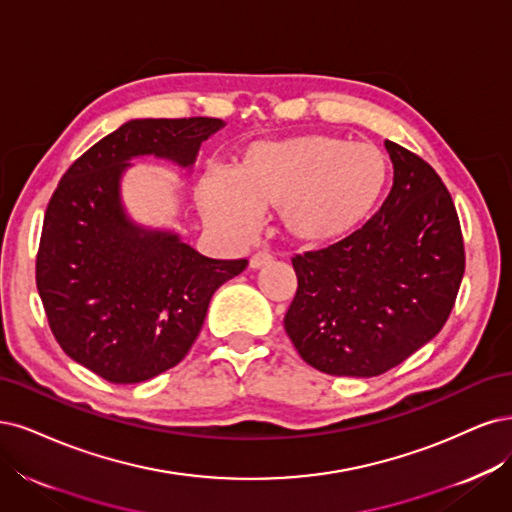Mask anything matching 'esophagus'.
<instances>
[{
    "instance_id": "34e87169",
    "label": "esophagus",
    "mask_w": 512,
    "mask_h": 512,
    "mask_svg": "<svg viewBox=\"0 0 512 512\" xmlns=\"http://www.w3.org/2000/svg\"><path fill=\"white\" fill-rule=\"evenodd\" d=\"M272 261V255L266 253V251H257L251 259H249V268L251 270H259L263 266H268V263Z\"/></svg>"
}]
</instances>
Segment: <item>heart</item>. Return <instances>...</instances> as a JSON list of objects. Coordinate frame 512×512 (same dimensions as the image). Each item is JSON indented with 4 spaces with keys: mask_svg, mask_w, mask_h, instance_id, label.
Segmentation results:
<instances>
[{
    "mask_svg": "<svg viewBox=\"0 0 512 512\" xmlns=\"http://www.w3.org/2000/svg\"><path fill=\"white\" fill-rule=\"evenodd\" d=\"M387 185V161L376 146L304 134L259 140L236 172L210 170L200 185L208 225L251 238L261 210L278 208L285 234L308 249L334 244L366 221Z\"/></svg>",
    "mask_w": 512,
    "mask_h": 512,
    "instance_id": "b5f03b06",
    "label": "heart"
}]
</instances>
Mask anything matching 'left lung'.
Wrapping results in <instances>:
<instances>
[{
    "mask_svg": "<svg viewBox=\"0 0 512 512\" xmlns=\"http://www.w3.org/2000/svg\"><path fill=\"white\" fill-rule=\"evenodd\" d=\"M393 185L374 217L327 249L291 259L298 291L285 329L308 366L378 376L447 323L466 257L451 193L430 163L385 140Z\"/></svg>",
    "mask_w": 512,
    "mask_h": 512,
    "instance_id": "8db88e82",
    "label": "left lung"
}]
</instances>
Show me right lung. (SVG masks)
I'll use <instances>...</instances> for the list:
<instances>
[{"label":"right lung","mask_w":512,"mask_h":512,"mask_svg":"<svg viewBox=\"0 0 512 512\" xmlns=\"http://www.w3.org/2000/svg\"><path fill=\"white\" fill-rule=\"evenodd\" d=\"M221 119H131L63 174L46 208L36 283L65 355L117 385L148 381L189 353L212 293L246 259H210L172 229L131 219L123 176L131 159L193 170Z\"/></svg>","instance_id":"obj_1"}]
</instances>
